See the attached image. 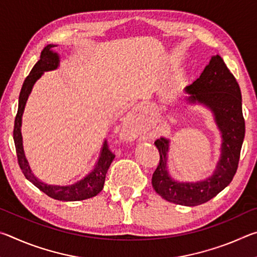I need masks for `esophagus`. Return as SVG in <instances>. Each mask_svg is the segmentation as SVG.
I'll return each instance as SVG.
<instances>
[{
    "label": "esophagus",
    "mask_w": 257,
    "mask_h": 257,
    "mask_svg": "<svg viewBox=\"0 0 257 257\" xmlns=\"http://www.w3.org/2000/svg\"><path fill=\"white\" fill-rule=\"evenodd\" d=\"M132 132H133V130H132ZM135 136H136V135H135V134H134V135H132V137H135Z\"/></svg>",
    "instance_id": "obj_1"
}]
</instances>
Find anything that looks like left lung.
Masks as SVG:
<instances>
[{
	"mask_svg": "<svg viewBox=\"0 0 257 257\" xmlns=\"http://www.w3.org/2000/svg\"><path fill=\"white\" fill-rule=\"evenodd\" d=\"M187 102L210 108L221 133V156L211 177L196 182H179L169 176L167 162L170 141H155L160 162L152 177L154 190L165 201L185 206L201 205L223 190L236 175L240 150L245 137L241 93L236 78L219 54L212 56L196 80L185 87Z\"/></svg>",
	"mask_w": 257,
	"mask_h": 257,
	"instance_id": "8db88e82",
	"label": "left lung"
}]
</instances>
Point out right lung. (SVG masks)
Here are the masks:
<instances>
[{
  "label": "right lung",
  "mask_w": 257,
  "mask_h": 257,
  "mask_svg": "<svg viewBox=\"0 0 257 257\" xmlns=\"http://www.w3.org/2000/svg\"><path fill=\"white\" fill-rule=\"evenodd\" d=\"M56 45L50 44L44 47V50L41 53V59L37 61L32 69L29 75L26 78L23 87H21V92L19 95V105L18 112H17L16 120H15V129H14V139L16 145L17 156H18V163L23 173L27 179L33 182L38 189L45 193L47 196H50L58 201L64 202H75V201H82L90 197L96 196V195L103 189L104 181H105L106 172L110 168L114 154L108 150L106 141L103 143L101 154L97 160L96 164L93 171L88 173L84 179L77 181L76 184L69 186H52L44 184L37 179L34 176V173L30 170L28 161L25 156L24 146H23V136H21V120H23V113L25 110L26 102H27L30 92H32L34 84L42 77L45 71L55 70L59 67L60 58L59 54L54 52L53 47Z\"/></svg>",
  "instance_id": "1"
}]
</instances>
